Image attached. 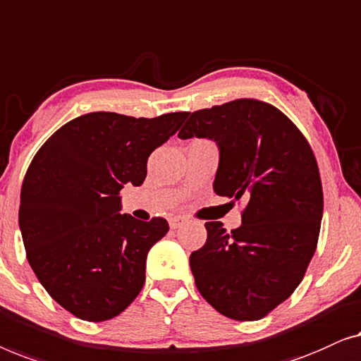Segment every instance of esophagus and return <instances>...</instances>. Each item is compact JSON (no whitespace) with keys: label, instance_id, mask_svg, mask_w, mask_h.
<instances>
[{"label":"esophagus","instance_id":"1","mask_svg":"<svg viewBox=\"0 0 361 361\" xmlns=\"http://www.w3.org/2000/svg\"><path fill=\"white\" fill-rule=\"evenodd\" d=\"M185 224H186V219H185V217H181V216H175V217H171V219H170L171 229H178V227L185 226Z\"/></svg>","mask_w":361,"mask_h":361}]
</instances>
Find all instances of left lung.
Wrapping results in <instances>:
<instances>
[{
	"mask_svg": "<svg viewBox=\"0 0 361 361\" xmlns=\"http://www.w3.org/2000/svg\"><path fill=\"white\" fill-rule=\"evenodd\" d=\"M178 137L214 140L216 195L247 201L238 229L206 222L207 240L190 257L196 288L222 316L258 321L291 296L316 252L324 211L316 157L280 109L257 99L195 111Z\"/></svg>",
	"mask_w": 361,
	"mask_h": 361,
	"instance_id": "left-lung-1",
	"label": "left lung"
}]
</instances>
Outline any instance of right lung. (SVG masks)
Wrapping results in <instances>:
<instances>
[{
    "label": "right lung",
    "instance_id": "obj_1",
    "mask_svg": "<svg viewBox=\"0 0 361 361\" xmlns=\"http://www.w3.org/2000/svg\"><path fill=\"white\" fill-rule=\"evenodd\" d=\"M186 118L83 114L62 126L30 161L19 204L27 262L73 316L108 321L140 293L147 253L169 232V222L121 214L119 191L144 183L149 155Z\"/></svg>",
    "mask_w": 361,
    "mask_h": 361
}]
</instances>
